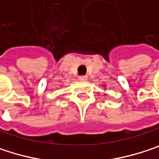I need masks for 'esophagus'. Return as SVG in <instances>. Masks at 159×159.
<instances>
[{
    "mask_svg": "<svg viewBox=\"0 0 159 159\" xmlns=\"http://www.w3.org/2000/svg\"><path fill=\"white\" fill-rule=\"evenodd\" d=\"M79 80L80 81H86L87 80V75H80Z\"/></svg>",
    "mask_w": 159,
    "mask_h": 159,
    "instance_id": "1",
    "label": "esophagus"
}]
</instances>
